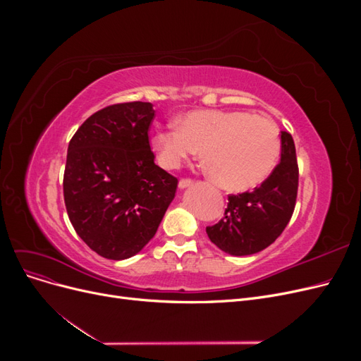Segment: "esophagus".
Here are the masks:
<instances>
[{"instance_id": "esophagus-1", "label": "esophagus", "mask_w": 361, "mask_h": 361, "mask_svg": "<svg viewBox=\"0 0 361 361\" xmlns=\"http://www.w3.org/2000/svg\"><path fill=\"white\" fill-rule=\"evenodd\" d=\"M191 185H192V180H191V179H180V180H179V188H180V190L190 188Z\"/></svg>"}]
</instances>
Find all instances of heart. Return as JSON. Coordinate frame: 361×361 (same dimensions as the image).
<instances>
[{"label": "heart", "mask_w": 361, "mask_h": 361, "mask_svg": "<svg viewBox=\"0 0 361 361\" xmlns=\"http://www.w3.org/2000/svg\"><path fill=\"white\" fill-rule=\"evenodd\" d=\"M152 146L162 167L176 169L200 154L216 182L228 190H247L274 170L280 157L279 129L265 116L244 111L199 110L180 123L158 126Z\"/></svg>", "instance_id": "1"}]
</instances>
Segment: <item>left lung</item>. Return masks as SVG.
Listing matches in <instances>:
<instances>
[{"instance_id": "8db88e82", "label": "left lung", "mask_w": 361, "mask_h": 361, "mask_svg": "<svg viewBox=\"0 0 361 361\" xmlns=\"http://www.w3.org/2000/svg\"><path fill=\"white\" fill-rule=\"evenodd\" d=\"M281 157L268 179L251 192L228 195L224 216L206 227L211 241L232 256H250L271 245L285 231L298 191V166L292 135L281 133Z\"/></svg>"}]
</instances>
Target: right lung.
I'll return each mask as SVG.
<instances>
[{
  "label": "right lung",
  "mask_w": 361,
  "mask_h": 361,
  "mask_svg": "<svg viewBox=\"0 0 361 361\" xmlns=\"http://www.w3.org/2000/svg\"><path fill=\"white\" fill-rule=\"evenodd\" d=\"M150 102L94 113L68 147L63 192L75 232L97 255L123 260L155 236L178 179L155 164L147 130Z\"/></svg>",
  "instance_id": "add662e5"
}]
</instances>
